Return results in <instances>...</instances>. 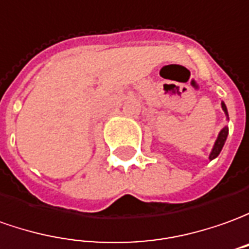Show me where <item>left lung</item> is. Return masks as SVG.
Instances as JSON below:
<instances>
[{
  "label": "left lung",
  "mask_w": 249,
  "mask_h": 249,
  "mask_svg": "<svg viewBox=\"0 0 249 249\" xmlns=\"http://www.w3.org/2000/svg\"><path fill=\"white\" fill-rule=\"evenodd\" d=\"M222 109H224L225 113L228 114V110H226V106H225L224 102H222ZM228 132H229L228 126H225L224 129L219 132L217 142H215V144H214V148H213V151L210 154V160H214L215 157L219 155V153H221V150H222V147H224L225 144V142H226V138H228Z\"/></svg>",
  "instance_id": "8db88e82"
}]
</instances>
